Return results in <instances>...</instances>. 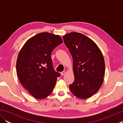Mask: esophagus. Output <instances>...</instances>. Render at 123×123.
Listing matches in <instances>:
<instances>
[{
    "label": "esophagus",
    "instance_id": "esophagus-1",
    "mask_svg": "<svg viewBox=\"0 0 123 123\" xmlns=\"http://www.w3.org/2000/svg\"><path fill=\"white\" fill-rule=\"evenodd\" d=\"M66 74V72L65 71H63V72H61V75H62V76H63V75H64V74Z\"/></svg>",
    "mask_w": 123,
    "mask_h": 123
}]
</instances>
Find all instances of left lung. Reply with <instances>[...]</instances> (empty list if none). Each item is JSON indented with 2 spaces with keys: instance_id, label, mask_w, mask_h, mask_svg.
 Returning a JSON list of instances; mask_svg holds the SVG:
<instances>
[{
  "instance_id": "obj_1",
  "label": "left lung",
  "mask_w": 123,
  "mask_h": 123,
  "mask_svg": "<svg viewBox=\"0 0 123 123\" xmlns=\"http://www.w3.org/2000/svg\"><path fill=\"white\" fill-rule=\"evenodd\" d=\"M63 38L73 59L74 81L69 85L70 89L78 98H89L103 84L105 72L103 53L92 40L82 34L70 33Z\"/></svg>"
}]
</instances>
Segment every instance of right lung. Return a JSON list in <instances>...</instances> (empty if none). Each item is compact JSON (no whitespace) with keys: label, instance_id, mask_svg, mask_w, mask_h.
Returning a JSON list of instances; mask_svg holds the SVG:
<instances>
[{"label":"right lung","instance_id":"add662e5","mask_svg":"<svg viewBox=\"0 0 123 123\" xmlns=\"http://www.w3.org/2000/svg\"><path fill=\"white\" fill-rule=\"evenodd\" d=\"M62 42L59 35L41 33L28 40L19 52L17 76L24 88L35 98H45L53 90L60 74L54 70L51 55Z\"/></svg>","mask_w":123,"mask_h":123}]
</instances>
